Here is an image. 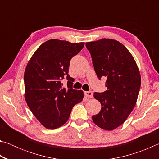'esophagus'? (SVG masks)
<instances>
[{"instance_id": "obj_1", "label": "esophagus", "mask_w": 159, "mask_h": 159, "mask_svg": "<svg viewBox=\"0 0 159 159\" xmlns=\"http://www.w3.org/2000/svg\"><path fill=\"white\" fill-rule=\"evenodd\" d=\"M85 95L87 97V98H93V93L92 91H85L84 92Z\"/></svg>"}]
</instances>
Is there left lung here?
<instances>
[{"label": "left lung", "mask_w": 159, "mask_h": 159, "mask_svg": "<svg viewBox=\"0 0 159 159\" xmlns=\"http://www.w3.org/2000/svg\"><path fill=\"white\" fill-rule=\"evenodd\" d=\"M98 79H107V90L95 93L102 109L93 116L95 124L112 130L122 125L135 106L141 85L138 67L128 50L120 42L102 39L85 43Z\"/></svg>", "instance_id": "1"}]
</instances>
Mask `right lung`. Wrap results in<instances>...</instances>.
I'll use <instances>...</instances> for the list:
<instances>
[{
    "mask_svg": "<svg viewBox=\"0 0 159 159\" xmlns=\"http://www.w3.org/2000/svg\"><path fill=\"white\" fill-rule=\"evenodd\" d=\"M83 46L84 43L51 39L40 45L26 65L24 76L26 102L39 121L48 129L63 125L74 106L83 100V91L72 88L69 66L71 58ZM64 77L68 80L66 88L61 83Z\"/></svg>",
    "mask_w": 159,
    "mask_h": 159,
    "instance_id": "add662e5",
    "label": "right lung"
}]
</instances>
